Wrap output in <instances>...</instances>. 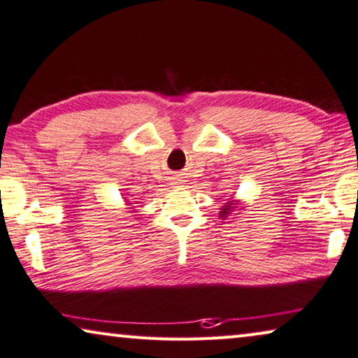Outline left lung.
Instances as JSON below:
<instances>
[{"mask_svg":"<svg viewBox=\"0 0 358 358\" xmlns=\"http://www.w3.org/2000/svg\"><path fill=\"white\" fill-rule=\"evenodd\" d=\"M242 207H243V203H241L239 199H234V197H232V199H229L228 202H224V206L220 208L218 217H220V220H226V218L232 217L234 213L239 215L237 212H234V210H242Z\"/></svg>","mask_w":358,"mask_h":358,"instance_id":"left-lung-1","label":"left lung"}]
</instances>
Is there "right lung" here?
<instances>
[{"instance_id": "right-lung-1", "label": "right lung", "mask_w": 358, "mask_h": 358, "mask_svg": "<svg viewBox=\"0 0 358 358\" xmlns=\"http://www.w3.org/2000/svg\"><path fill=\"white\" fill-rule=\"evenodd\" d=\"M122 196H127V194H122ZM122 199H124V202H126V208H127V213H137V212H135V207H132V203H130V202H129V199H127V197H122Z\"/></svg>"}]
</instances>
